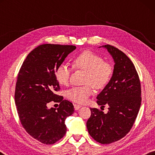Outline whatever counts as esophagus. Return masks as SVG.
<instances>
[{"label":"esophagus","instance_id":"esophagus-1","mask_svg":"<svg viewBox=\"0 0 155 155\" xmlns=\"http://www.w3.org/2000/svg\"><path fill=\"white\" fill-rule=\"evenodd\" d=\"M81 107V105H78V104H74V110H78Z\"/></svg>","mask_w":155,"mask_h":155}]
</instances>
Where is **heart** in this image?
<instances>
[{"label": "heart", "mask_w": 155, "mask_h": 155, "mask_svg": "<svg viewBox=\"0 0 155 155\" xmlns=\"http://www.w3.org/2000/svg\"><path fill=\"white\" fill-rule=\"evenodd\" d=\"M73 65L75 68L87 71L85 83L87 84L68 90L66 92L67 98L74 103H86L92 94L91 85L96 89L104 87L111 78L112 66L109 63L103 61L101 56L90 51H84L76 57L73 60ZM55 74L57 80L61 85H67L71 74V68L66 64L60 65Z\"/></svg>", "instance_id": "obj_1"}]
</instances>
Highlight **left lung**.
<instances>
[{
	"instance_id": "left-lung-1",
	"label": "left lung",
	"mask_w": 155,
	"mask_h": 155,
	"mask_svg": "<svg viewBox=\"0 0 155 155\" xmlns=\"http://www.w3.org/2000/svg\"><path fill=\"white\" fill-rule=\"evenodd\" d=\"M99 48L107 49L114 61L111 79L96 97L97 104L108 106V112L91 108L86 124L94 140L109 144L124 137L134 124L141 106V85L134 65L124 52L108 44Z\"/></svg>"
}]
</instances>
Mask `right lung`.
Here are the masks:
<instances>
[{
	"instance_id": "add662e5",
	"label": "right lung",
	"mask_w": 155,
	"mask_h": 155,
	"mask_svg": "<svg viewBox=\"0 0 155 155\" xmlns=\"http://www.w3.org/2000/svg\"><path fill=\"white\" fill-rule=\"evenodd\" d=\"M75 46L42 44L33 49L18 73L15 103L21 124L33 138L53 144L64 137L65 120L73 114L72 103L55 94L59 90L55 72ZM51 102H59L58 108H48Z\"/></svg>"
}]
</instances>
